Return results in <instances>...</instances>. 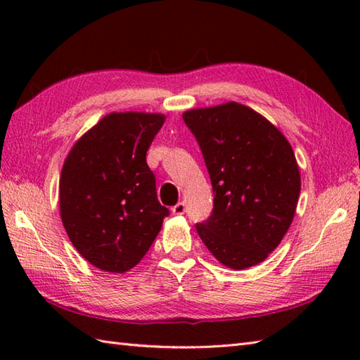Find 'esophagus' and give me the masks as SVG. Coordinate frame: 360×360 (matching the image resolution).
I'll list each match as a JSON object with an SVG mask.
<instances>
[{
	"instance_id": "34e87169",
	"label": "esophagus",
	"mask_w": 360,
	"mask_h": 360,
	"mask_svg": "<svg viewBox=\"0 0 360 360\" xmlns=\"http://www.w3.org/2000/svg\"><path fill=\"white\" fill-rule=\"evenodd\" d=\"M172 212H173V215H184V212H186V202H178L176 205H173V209H172Z\"/></svg>"
}]
</instances>
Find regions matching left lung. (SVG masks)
Returning a JSON list of instances; mask_svg holds the SVG:
<instances>
[{"instance_id": "obj_1", "label": "left lung", "mask_w": 360, "mask_h": 360, "mask_svg": "<svg viewBox=\"0 0 360 360\" xmlns=\"http://www.w3.org/2000/svg\"><path fill=\"white\" fill-rule=\"evenodd\" d=\"M202 151L213 212L196 224L221 264L246 269L264 262L292 223L300 172L285 136L249 106L227 102L182 114Z\"/></svg>"}]
</instances>
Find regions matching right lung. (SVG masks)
I'll list each match as a JSON object with an SVG mask.
<instances>
[{"instance_id":"1","label":"right lung","mask_w":360,"mask_h":360,"mask_svg":"<svg viewBox=\"0 0 360 360\" xmlns=\"http://www.w3.org/2000/svg\"><path fill=\"white\" fill-rule=\"evenodd\" d=\"M164 114L111 112L74 143L60 176V215L79 254L105 272L124 274L155 241L160 205L147 151Z\"/></svg>"}]
</instances>
